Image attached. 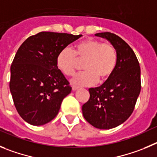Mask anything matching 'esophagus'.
<instances>
[{
  "label": "esophagus",
  "mask_w": 157,
  "mask_h": 157,
  "mask_svg": "<svg viewBox=\"0 0 157 157\" xmlns=\"http://www.w3.org/2000/svg\"><path fill=\"white\" fill-rule=\"evenodd\" d=\"M78 88H79V87H76V86H73V87H72V89H73V91H77V90Z\"/></svg>",
  "instance_id": "1"
}]
</instances>
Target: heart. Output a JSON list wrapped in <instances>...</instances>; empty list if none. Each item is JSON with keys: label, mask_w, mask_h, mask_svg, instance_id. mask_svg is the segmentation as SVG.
<instances>
[{"label": "heart", "mask_w": 157, "mask_h": 157, "mask_svg": "<svg viewBox=\"0 0 157 157\" xmlns=\"http://www.w3.org/2000/svg\"><path fill=\"white\" fill-rule=\"evenodd\" d=\"M77 59H85L83 65L85 71L76 74L71 83L77 86H92L98 79L103 81L112 75L117 66V54L111 44L88 39L77 44L73 51L70 48L62 49L56 58V64L63 74L71 76L75 73Z\"/></svg>", "instance_id": "b5f03b06"}]
</instances>
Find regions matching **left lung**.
Listing matches in <instances>:
<instances>
[{
  "label": "left lung",
  "mask_w": 157,
  "mask_h": 157,
  "mask_svg": "<svg viewBox=\"0 0 157 157\" xmlns=\"http://www.w3.org/2000/svg\"><path fill=\"white\" fill-rule=\"evenodd\" d=\"M117 51L112 75L101 86L89 88L90 98L82 106L84 119L98 129H111L126 121L133 112L141 91V70L135 52L120 36L98 33Z\"/></svg>",
  "instance_id": "left-lung-1"
}]
</instances>
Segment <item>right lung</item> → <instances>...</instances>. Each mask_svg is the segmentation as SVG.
I'll use <instances>...</instances> for the list:
<instances>
[{
	"instance_id": "obj_1",
	"label": "right lung",
	"mask_w": 157,
	"mask_h": 157,
	"mask_svg": "<svg viewBox=\"0 0 157 157\" xmlns=\"http://www.w3.org/2000/svg\"><path fill=\"white\" fill-rule=\"evenodd\" d=\"M81 36L40 32L18 49L11 66L10 91L17 111L28 124L44 125L59 113L72 87L58 68L56 58Z\"/></svg>"
}]
</instances>
